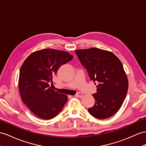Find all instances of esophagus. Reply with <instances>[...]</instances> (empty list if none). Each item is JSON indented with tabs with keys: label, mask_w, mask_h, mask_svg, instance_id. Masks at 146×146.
Returning <instances> with one entry per match:
<instances>
[{
	"label": "esophagus",
	"mask_w": 146,
	"mask_h": 146,
	"mask_svg": "<svg viewBox=\"0 0 146 146\" xmlns=\"http://www.w3.org/2000/svg\"><path fill=\"white\" fill-rule=\"evenodd\" d=\"M83 96V94L81 92H78L77 94L75 95V97H76V98H82Z\"/></svg>",
	"instance_id": "obj_1"
}]
</instances>
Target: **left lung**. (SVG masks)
<instances>
[{
  "mask_svg": "<svg viewBox=\"0 0 146 146\" xmlns=\"http://www.w3.org/2000/svg\"><path fill=\"white\" fill-rule=\"evenodd\" d=\"M75 53L90 79L98 84L97 92L92 94L96 102L88 109L89 113L99 119L111 117L121 107L128 89L121 61L112 52L95 47L76 50Z\"/></svg>",
  "mask_w": 146,
  "mask_h": 146,
  "instance_id": "8db88e82",
  "label": "left lung"
}]
</instances>
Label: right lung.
<instances>
[{
	"mask_svg": "<svg viewBox=\"0 0 146 146\" xmlns=\"http://www.w3.org/2000/svg\"><path fill=\"white\" fill-rule=\"evenodd\" d=\"M73 58L67 52L45 48L33 52L21 65L18 80L21 98L38 117L53 118L68 100V96L55 91L49 83L60 66Z\"/></svg>",
	"mask_w": 146,
	"mask_h": 146,
	"instance_id": "obj_1",
	"label": "right lung"
}]
</instances>
